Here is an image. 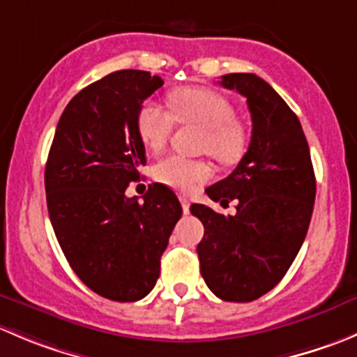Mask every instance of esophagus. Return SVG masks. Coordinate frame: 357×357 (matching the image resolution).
<instances>
[{
	"label": "esophagus",
	"mask_w": 357,
	"mask_h": 357,
	"mask_svg": "<svg viewBox=\"0 0 357 357\" xmlns=\"http://www.w3.org/2000/svg\"><path fill=\"white\" fill-rule=\"evenodd\" d=\"M179 200H181L183 213H185V214H188V213H190V200H188V197L181 195V197H179Z\"/></svg>",
	"instance_id": "34e87169"
}]
</instances>
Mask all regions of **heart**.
Returning <instances> with one entry per match:
<instances>
[{
	"instance_id": "obj_1",
	"label": "heart",
	"mask_w": 357,
	"mask_h": 357,
	"mask_svg": "<svg viewBox=\"0 0 357 357\" xmlns=\"http://www.w3.org/2000/svg\"><path fill=\"white\" fill-rule=\"evenodd\" d=\"M171 116L157 102H144L137 112V134L144 146L158 151L167 144L176 122H192L204 127L199 150L216 158L220 164H235L244 155V129L234 120V106L216 91L204 86H183L169 94ZM158 183L178 192H192L200 183L213 176L209 162L204 158H188L183 155H169L153 169Z\"/></svg>"
}]
</instances>
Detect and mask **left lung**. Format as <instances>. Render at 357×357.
<instances>
[{
	"mask_svg": "<svg viewBox=\"0 0 357 357\" xmlns=\"http://www.w3.org/2000/svg\"><path fill=\"white\" fill-rule=\"evenodd\" d=\"M220 85L248 99L252 132L228 178L206 188L214 202L237 200L225 216L204 204L190 211L204 225L200 274L225 302H252L279 284L298 255L316 200V176L300 120L265 79L230 73Z\"/></svg>",
	"mask_w": 357,
	"mask_h": 357,
	"instance_id": "1",
	"label": "left lung"
}]
</instances>
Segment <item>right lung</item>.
<instances>
[{"label": "right lung", "mask_w": 357, "mask_h": 357, "mask_svg": "<svg viewBox=\"0 0 357 357\" xmlns=\"http://www.w3.org/2000/svg\"><path fill=\"white\" fill-rule=\"evenodd\" d=\"M164 85L139 69L115 71L79 91L55 129L45 167L48 216L75 274L98 295L137 302L155 288L160 258L181 218L162 183L126 195L146 164L137 112Z\"/></svg>", "instance_id": "right-lung-1"}]
</instances>
